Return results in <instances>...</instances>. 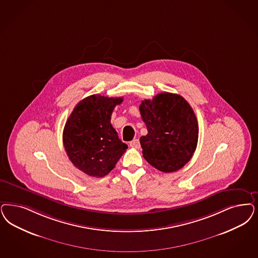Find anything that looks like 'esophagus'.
Returning a JSON list of instances; mask_svg holds the SVG:
<instances>
[{"instance_id":"34e87169","label":"esophagus","mask_w":258,"mask_h":258,"mask_svg":"<svg viewBox=\"0 0 258 258\" xmlns=\"http://www.w3.org/2000/svg\"><path fill=\"white\" fill-rule=\"evenodd\" d=\"M130 146L132 148H134V149H140V142H139L138 139H134L132 142L130 143Z\"/></svg>"}]
</instances>
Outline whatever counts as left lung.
<instances>
[{
    "instance_id": "obj_1",
    "label": "left lung",
    "mask_w": 258,
    "mask_h": 258,
    "mask_svg": "<svg viewBox=\"0 0 258 258\" xmlns=\"http://www.w3.org/2000/svg\"><path fill=\"white\" fill-rule=\"evenodd\" d=\"M148 134L140 138L143 156L163 172L183 168L198 142V123L187 101L169 92L144 100L139 107Z\"/></svg>"
}]
</instances>
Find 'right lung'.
Segmentation results:
<instances>
[{
	"label": "right lung",
	"instance_id": "right-lung-1",
	"mask_svg": "<svg viewBox=\"0 0 258 258\" xmlns=\"http://www.w3.org/2000/svg\"><path fill=\"white\" fill-rule=\"evenodd\" d=\"M122 102L123 97L90 95L76 105L66 123L64 150L72 164L89 176L107 175L127 149L110 123L114 107Z\"/></svg>",
	"mask_w": 258,
	"mask_h": 258
}]
</instances>
